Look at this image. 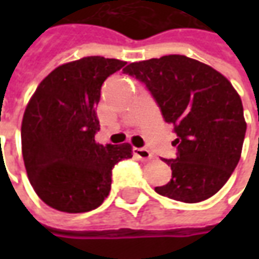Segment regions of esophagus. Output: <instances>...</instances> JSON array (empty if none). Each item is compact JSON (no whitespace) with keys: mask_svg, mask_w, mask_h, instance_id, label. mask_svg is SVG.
Instances as JSON below:
<instances>
[{"mask_svg":"<svg viewBox=\"0 0 259 259\" xmlns=\"http://www.w3.org/2000/svg\"><path fill=\"white\" fill-rule=\"evenodd\" d=\"M133 154L137 159H140L141 162H148L152 159V154L147 148H133Z\"/></svg>","mask_w":259,"mask_h":259,"instance_id":"obj_1","label":"esophagus"}]
</instances>
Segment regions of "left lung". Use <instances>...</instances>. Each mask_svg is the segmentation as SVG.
Masks as SVG:
<instances>
[{
    "mask_svg": "<svg viewBox=\"0 0 259 259\" xmlns=\"http://www.w3.org/2000/svg\"><path fill=\"white\" fill-rule=\"evenodd\" d=\"M146 85L165 122L174 124L172 179L158 194L200 202L218 193L237 166L247 124L237 91L223 74L185 55H165L123 69Z\"/></svg>",
    "mask_w": 259,
    "mask_h": 259,
    "instance_id": "8db88e82",
    "label": "left lung"
}]
</instances>
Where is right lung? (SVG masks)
I'll use <instances>...</instances> for the list:
<instances>
[{
  "label": "right lung",
  "mask_w": 259,
  "mask_h": 259,
  "mask_svg": "<svg viewBox=\"0 0 259 259\" xmlns=\"http://www.w3.org/2000/svg\"><path fill=\"white\" fill-rule=\"evenodd\" d=\"M124 65L104 57L61 65L27 104L20 132L26 172L51 208L69 213L98 208L111 190L113 166L133 157L127 143H96L102 83Z\"/></svg>",
  "instance_id": "right-lung-1"
}]
</instances>
